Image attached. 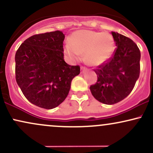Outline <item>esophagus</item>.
I'll use <instances>...</instances> for the list:
<instances>
[{
    "label": "esophagus",
    "mask_w": 153,
    "mask_h": 153,
    "mask_svg": "<svg viewBox=\"0 0 153 153\" xmlns=\"http://www.w3.org/2000/svg\"><path fill=\"white\" fill-rule=\"evenodd\" d=\"M86 70H87V68H85V67H83V66L80 67V73H83L84 71H85Z\"/></svg>",
    "instance_id": "esophagus-1"
}]
</instances>
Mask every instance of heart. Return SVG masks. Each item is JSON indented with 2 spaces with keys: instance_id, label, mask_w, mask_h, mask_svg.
Listing matches in <instances>:
<instances>
[{
  "instance_id": "obj_1",
  "label": "heart",
  "mask_w": 153,
  "mask_h": 153,
  "mask_svg": "<svg viewBox=\"0 0 153 153\" xmlns=\"http://www.w3.org/2000/svg\"><path fill=\"white\" fill-rule=\"evenodd\" d=\"M114 49V39L109 33L79 30L72 34L65 51L73 60H78L84 54L88 64L98 66L109 59Z\"/></svg>"
}]
</instances>
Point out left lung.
<instances>
[{
  "label": "left lung",
  "instance_id": "obj_1",
  "mask_svg": "<svg viewBox=\"0 0 153 153\" xmlns=\"http://www.w3.org/2000/svg\"><path fill=\"white\" fill-rule=\"evenodd\" d=\"M117 48L113 55L94 70L96 83L91 85L94 97L104 104H114L131 92L140 76V51L131 39L112 31Z\"/></svg>",
  "mask_w": 153,
  "mask_h": 153
}]
</instances>
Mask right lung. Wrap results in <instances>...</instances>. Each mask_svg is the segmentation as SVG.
Segmentation results:
<instances>
[{
	"mask_svg": "<svg viewBox=\"0 0 153 153\" xmlns=\"http://www.w3.org/2000/svg\"><path fill=\"white\" fill-rule=\"evenodd\" d=\"M64 39L60 31L35 34L16 53L17 84L28 101L40 108L52 109L62 103L80 72L79 65L65 62Z\"/></svg>",
	"mask_w": 153,
	"mask_h": 153,
	"instance_id": "add662e5",
	"label": "right lung"
}]
</instances>
